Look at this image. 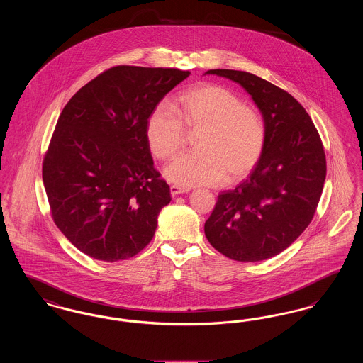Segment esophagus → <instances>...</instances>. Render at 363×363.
Returning a JSON list of instances; mask_svg holds the SVG:
<instances>
[{
  "label": "esophagus",
  "instance_id": "34e87169",
  "mask_svg": "<svg viewBox=\"0 0 363 363\" xmlns=\"http://www.w3.org/2000/svg\"><path fill=\"white\" fill-rule=\"evenodd\" d=\"M170 191H172V196H177V194H182V193H188L189 189L181 188V186H178V185H172V186H170Z\"/></svg>",
  "mask_w": 363,
  "mask_h": 363
}]
</instances>
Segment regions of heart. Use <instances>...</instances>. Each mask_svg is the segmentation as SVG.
I'll list each match as a JSON object with an SVG mask.
<instances>
[{
    "label": "heart",
    "instance_id": "1",
    "mask_svg": "<svg viewBox=\"0 0 363 363\" xmlns=\"http://www.w3.org/2000/svg\"><path fill=\"white\" fill-rule=\"evenodd\" d=\"M185 128L197 133V154L181 156L164 175L182 186L238 182L259 162L267 141L265 123L255 107L219 84L203 83L178 96L177 111L156 104L147 118L145 138L152 155L169 160L186 144Z\"/></svg>",
    "mask_w": 363,
    "mask_h": 363
}]
</instances>
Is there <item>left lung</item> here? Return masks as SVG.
<instances>
[{
  "label": "left lung",
  "mask_w": 363,
  "mask_h": 363,
  "mask_svg": "<svg viewBox=\"0 0 363 363\" xmlns=\"http://www.w3.org/2000/svg\"><path fill=\"white\" fill-rule=\"evenodd\" d=\"M241 84L262 114L267 141L257 166L235 189L218 196L204 231L235 261L271 259L309 225L327 175L320 135L309 114L284 89L242 70L211 69Z\"/></svg>",
  "instance_id": "left-lung-1"
}]
</instances>
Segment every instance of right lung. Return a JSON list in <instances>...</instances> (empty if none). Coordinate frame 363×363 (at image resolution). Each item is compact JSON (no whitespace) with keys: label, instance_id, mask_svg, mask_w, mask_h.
Returning a JSON list of instances; mask_svg holds the SVG:
<instances>
[{"label":"right lung","instance_id":"right-lung-1","mask_svg":"<svg viewBox=\"0 0 363 363\" xmlns=\"http://www.w3.org/2000/svg\"><path fill=\"white\" fill-rule=\"evenodd\" d=\"M189 70L120 65L64 107L43 159L52 220L80 252L114 262L152 240L170 186L154 167L147 118Z\"/></svg>","mask_w":363,"mask_h":363}]
</instances>
